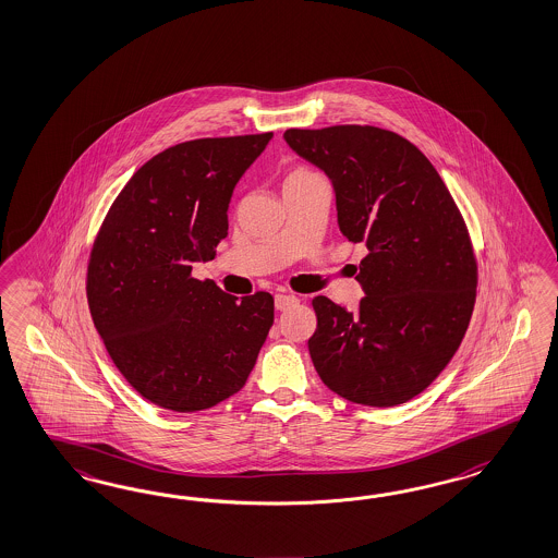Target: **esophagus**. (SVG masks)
Here are the masks:
<instances>
[{
    "instance_id": "1",
    "label": "esophagus",
    "mask_w": 558,
    "mask_h": 558,
    "mask_svg": "<svg viewBox=\"0 0 558 558\" xmlns=\"http://www.w3.org/2000/svg\"><path fill=\"white\" fill-rule=\"evenodd\" d=\"M298 303H300V300H298L295 295H287V293H277V295H275V307H277V312H286V310L298 305Z\"/></svg>"
}]
</instances>
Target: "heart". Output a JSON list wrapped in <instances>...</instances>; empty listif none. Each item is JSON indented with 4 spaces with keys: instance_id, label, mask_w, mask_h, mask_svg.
Returning a JSON list of instances; mask_svg holds the SVG:
<instances>
[{
    "instance_id": "1",
    "label": "heart",
    "mask_w": 558,
    "mask_h": 558,
    "mask_svg": "<svg viewBox=\"0 0 558 558\" xmlns=\"http://www.w3.org/2000/svg\"><path fill=\"white\" fill-rule=\"evenodd\" d=\"M310 177H314L312 171H307V169H295V171H291V173L287 175L286 183H289V181H302V179H310Z\"/></svg>"
}]
</instances>
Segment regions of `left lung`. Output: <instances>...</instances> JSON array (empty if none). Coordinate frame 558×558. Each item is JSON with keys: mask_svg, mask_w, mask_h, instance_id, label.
Instances as JSON below:
<instances>
[{"mask_svg": "<svg viewBox=\"0 0 558 558\" xmlns=\"http://www.w3.org/2000/svg\"><path fill=\"white\" fill-rule=\"evenodd\" d=\"M283 138L332 181L340 232L366 246L356 312L312 300V363L352 403H405L448 365L473 314L477 263L461 211L430 160L396 132L291 128Z\"/></svg>", "mask_w": 558, "mask_h": 558, "instance_id": "left-lung-1", "label": "left lung"}]
</instances>
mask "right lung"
<instances>
[{"label":"right lung","instance_id":"obj_1","mask_svg":"<svg viewBox=\"0 0 558 558\" xmlns=\"http://www.w3.org/2000/svg\"><path fill=\"white\" fill-rule=\"evenodd\" d=\"M272 132L175 144L143 167L99 228L87 302L113 365L143 396L199 412L244 387L275 319L271 293H223L193 279L228 234L240 177Z\"/></svg>","mask_w":558,"mask_h":558}]
</instances>
